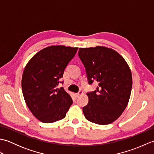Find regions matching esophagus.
Listing matches in <instances>:
<instances>
[{"instance_id": "34e87169", "label": "esophagus", "mask_w": 154, "mask_h": 154, "mask_svg": "<svg viewBox=\"0 0 154 154\" xmlns=\"http://www.w3.org/2000/svg\"><path fill=\"white\" fill-rule=\"evenodd\" d=\"M82 94H83V91H79V92H78L77 93L75 94V96H76V98H79V97H80Z\"/></svg>"}]
</instances>
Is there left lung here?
<instances>
[{
    "label": "left lung",
    "mask_w": 154,
    "mask_h": 154,
    "mask_svg": "<svg viewBox=\"0 0 154 154\" xmlns=\"http://www.w3.org/2000/svg\"><path fill=\"white\" fill-rule=\"evenodd\" d=\"M79 57L85 68L88 83L97 82L96 90L87 93L89 103L83 108L90 122L106 125L125 110L131 94V71L124 59L106 47L79 48Z\"/></svg>",
    "instance_id": "obj_1"
}]
</instances>
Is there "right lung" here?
I'll use <instances>...</instances> for the list:
<instances>
[{"label":"right lung","instance_id":"right-lung-1","mask_svg":"<svg viewBox=\"0 0 154 154\" xmlns=\"http://www.w3.org/2000/svg\"><path fill=\"white\" fill-rule=\"evenodd\" d=\"M77 48L52 45L35 54L26 66L22 89L28 109L44 123L65 117L73 103L63 87L57 88L65 69L76 54Z\"/></svg>","mask_w":154,"mask_h":154}]
</instances>
